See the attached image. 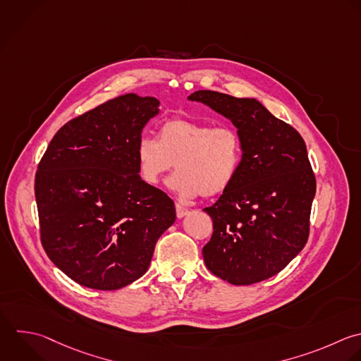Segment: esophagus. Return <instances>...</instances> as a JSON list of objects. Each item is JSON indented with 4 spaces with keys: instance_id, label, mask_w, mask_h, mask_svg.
Listing matches in <instances>:
<instances>
[{
    "instance_id": "1",
    "label": "esophagus",
    "mask_w": 361,
    "mask_h": 361,
    "mask_svg": "<svg viewBox=\"0 0 361 361\" xmlns=\"http://www.w3.org/2000/svg\"><path fill=\"white\" fill-rule=\"evenodd\" d=\"M175 207H176V216H178V219H182V217H185V216L189 213V209H186L185 206H182V204H179V203H176Z\"/></svg>"
}]
</instances>
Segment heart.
<instances>
[{"label":"heart","instance_id":"obj_1","mask_svg":"<svg viewBox=\"0 0 361 361\" xmlns=\"http://www.w3.org/2000/svg\"><path fill=\"white\" fill-rule=\"evenodd\" d=\"M141 178L159 185L176 164L171 189L182 199L199 195L213 197L226 192L235 179L241 159V137L233 127L172 118L158 131V140L142 137L137 145Z\"/></svg>","mask_w":361,"mask_h":361}]
</instances>
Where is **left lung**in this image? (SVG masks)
I'll use <instances>...</instances> for the list:
<instances>
[{
  "instance_id": "1",
  "label": "left lung",
  "mask_w": 361,
  "mask_h": 361,
  "mask_svg": "<svg viewBox=\"0 0 361 361\" xmlns=\"http://www.w3.org/2000/svg\"><path fill=\"white\" fill-rule=\"evenodd\" d=\"M228 118L243 142L238 173L203 209L213 234L206 267L233 285H251L282 271L305 247L316 179L300 134L255 99L212 90L188 97Z\"/></svg>"
}]
</instances>
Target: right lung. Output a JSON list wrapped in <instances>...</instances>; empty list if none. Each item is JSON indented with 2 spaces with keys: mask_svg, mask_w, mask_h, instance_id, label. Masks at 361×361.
<instances>
[{
  "mask_svg": "<svg viewBox=\"0 0 361 361\" xmlns=\"http://www.w3.org/2000/svg\"><path fill=\"white\" fill-rule=\"evenodd\" d=\"M159 100L128 93L71 120L35 175L41 241L75 282L114 290L141 278L175 204L141 179L137 145Z\"/></svg>",
  "mask_w": 361,
  "mask_h": 361,
  "instance_id": "obj_1",
  "label": "right lung"
}]
</instances>
